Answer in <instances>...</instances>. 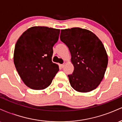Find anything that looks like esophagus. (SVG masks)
Masks as SVG:
<instances>
[{"label": "esophagus", "mask_w": 122, "mask_h": 122, "mask_svg": "<svg viewBox=\"0 0 122 122\" xmlns=\"http://www.w3.org/2000/svg\"><path fill=\"white\" fill-rule=\"evenodd\" d=\"M65 63H64V64H61V68H63L64 66H65Z\"/></svg>", "instance_id": "obj_1"}]
</instances>
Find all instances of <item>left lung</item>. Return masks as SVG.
<instances>
[{
    "mask_svg": "<svg viewBox=\"0 0 122 122\" xmlns=\"http://www.w3.org/2000/svg\"><path fill=\"white\" fill-rule=\"evenodd\" d=\"M60 40L69 48L73 72L68 75L71 86L80 92L96 89L104 76L108 56L94 33L80 27L61 30Z\"/></svg>",
    "mask_w": 122,
    "mask_h": 122,
    "instance_id": "1",
    "label": "left lung"
}]
</instances>
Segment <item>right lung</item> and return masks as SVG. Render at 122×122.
I'll use <instances>...</instances> for the list:
<instances>
[{
    "mask_svg": "<svg viewBox=\"0 0 122 122\" xmlns=\"http://www.w3.org/2000/svg\"><path fill=\"white\" fill-rule=\"evenodd\" d=\"M60 33V29L34 26L25 31L16 42L14 62L21 79L31 89L48 87L59 71L51 57Z\"/></svg>",
    "mask_w": 122,
    "mask_h": 122,
    "instance_id": "obj_1",
    "label": "right lung"
}]
</instances>
